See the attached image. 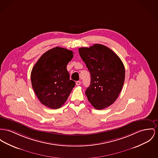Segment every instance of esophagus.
<instances>
[{
  "mask_svg": "<svg viewBox=\"0 0 158 158\" xmlns=\"http://www.w3.org/2000/svg\"><path fill=\"white\" fill-rule=\"evenodd\" d=\"M81 83V82L80 81H77V82H76V85H80V84Z\"/></svg>",
  "mask_w": 158,
  "mask_h": 158,
  "instance_id": "esophagus-1",
  "label": "esophagus"
}]
</instances>
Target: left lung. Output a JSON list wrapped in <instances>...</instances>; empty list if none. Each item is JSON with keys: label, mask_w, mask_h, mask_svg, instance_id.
<instances>
[{"label": "left lung", "mask_w": 158, "mask_h": 158, "mask_svg": "<svg viewBox=\"0 0 158 158\" xmlns=\"http://www.w3.org/2000/svg\"><path fill=\"white\" fill-rule=\"evenodd\" d=\"M78 51L91 75L90 84L85 92L88 101L97 110L113 104L125 81V69L121 59L102 44L81 47Z\"/></svg>", "instance_id": "8db88e82"}]
</instances>
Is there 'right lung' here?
Listing matches in <instances>:
<instances>
[{"instance_id": "obj_1", "label": "right lung", "mask_w": 158, "mask_h": 158, "mask_svg": "<svg viewBox=\"0 0 158 158\" xmlns=\"http://www.w3.org/2000/svg\"><path fill=\"white\" fill-rule=\"evenodd\" d=\"M74 53L56 47L44 53L32 68L31 82L35 95L43 105L58 109L75 87L66 66Z\"/></svg>"}]
</instances>
